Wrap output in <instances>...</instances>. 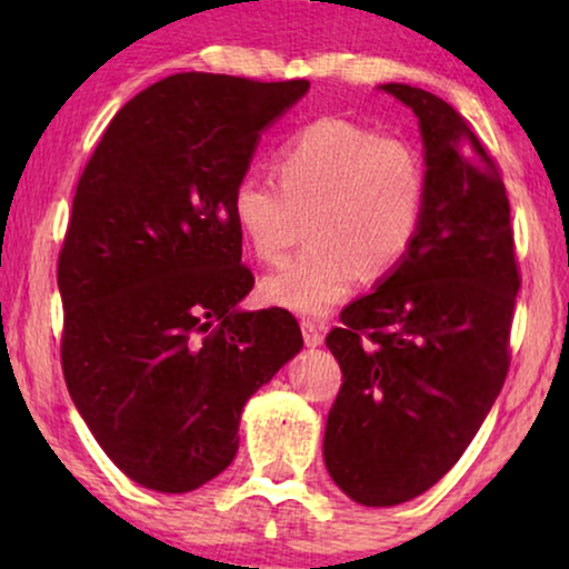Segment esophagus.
Returning a JSON list of instances; mask_svg holds the SVG:
<instances>
[{"instance_id":"34e87169","label":"esophagus","mask_w":569,"mask_h":569,"mask_svg":"<svg viewBox=\"0 0 569 569\" xmlns=\"http://www.w3.org/2000/svg\"><path fill=\"white\" fill-rule=\"evenodd\" d=\"M300 331H302V339H306L308 347H318L323 341V323L310 321V318H302Z\"/></svg>"}]
</instances>
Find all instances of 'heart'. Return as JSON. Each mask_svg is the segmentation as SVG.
<instances>
[{"label": "heart", "instance_id": "b5f03b06", "mask_svg": "<svg viewBox=\"0 0 569 569\" xmlns=\"http://www.w3.org/2000/svg\"><path fill=\"white\" fill-rule=\"evenodd\" d=\"M274 183L240 178L232 222L256 261L282 263L302 220L310 246L261 282L263 300L316 316L337 306L365 274L383 277L407 259L422 232L430 173L401 137L349 119H316L271 158Z\"/></svg>", "mask_w": 569, "mask_h": 569}]
</instances>
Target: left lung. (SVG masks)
Returning <instances> with one entry per match:
<instances>
[{"label": "left lung", "instance_id": "obj_1", "mask_svg": "<svg viewBox=\"0 0 569 569\" xmlns=\"http://www.w3.org/2000/svg\"><path fill=\"white\" fill-rule=\"evenodd\" d=\"M383 90L417 113L430 193L411 253L326 337L341 368L326 469L370 508L427 492L469 448L508 376L520 290L508 193L471 123L427 90Z\"/></svg>", "mask_w": 569, "mask_h": 569}]
</instances>
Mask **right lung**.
Returning <instances> with one entry per match:
<instances>
[{"mask_svg":"<svg viewBox=\"0 0 569 569\" xmlns=\"http://www.w3.org/2000/svg\"><path fill=\"white\" fill-rule=\"evenodd\" d=\"M308 80L181 72L113 116L59 251L61 370L106 456L158 492L230 466L246 401L300 352L292 313L236 310L253 274L230 197Z\"/></svg>","mask_w":569,"mask_h":569,"instance_id":"right-lung-1","label":"right lung"}]
</instances>
